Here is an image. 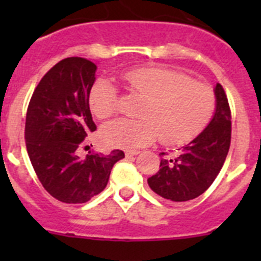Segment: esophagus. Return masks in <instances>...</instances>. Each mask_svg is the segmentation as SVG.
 <instances>
[{
	"mask_svg": "<svg viewBox=\"0 0 261 261\" xmlns=\"http://www.w3.org/2000/svg\"><path fill=\"white\" fill-rule=\"evenodd\" d=\"M137 154H140V150H126L125 151L126 156H135V155H137Z\"/></svg>",
	"mask_w": 261,
	"mask_h": 261,
	"instance_id": "obj_1",
	"label": "esophagus"
}]
</instances>
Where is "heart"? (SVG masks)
Listing matches in <instances>:
<instances>
[{"label":"heart","mask_w":261,"mask_h":261,"mask_svg":"<svg viewBox=\"0 0 261 261\" xmlns=\"http://www.w3.org/2000/svg\"><path fill=\"white\" fill-rule=\"evenodd\" d=\"M123 80L130 93L144 99L141 119H120L103 126L102 140L110 146H145L158 136L166 145H183L199 136L213 117V90L180 71L159 66L136 68L126 71ZM89 103L98 119H108L116 112V90L107 81H98Z\"/></svg>","instance_id":"b5f03b06"}]
</instances>
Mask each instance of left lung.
Instances as JSON below:
<instances>
[{
	"mask_svg": "<svg viewBox=\"0 0 261 261\" xmlns=\"http://www.w3.org/2000/svg\"><path fill=\"white\" fill-rule=\"evenodd\" d=\"M216 110L206 128L179 154L162 158L159 171L147 179L151 191L163 199L181 202L208 190L221 171L231 140V115L222 86L214 87Z\"/></svg>",
	"mask_w": 261,
	"mask_h": 261,
	"instance_id": "1",
	"label": "left lung"
}]
</instances>
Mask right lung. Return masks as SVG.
Returning a JSON list of instances; mask_svg holds the SVG:
<instances>
[{"label":"right lung","instance_id":"1","mask_svg":"<svg viewBox=\"0 0 261 261\" xmlns=\"http://www.w3.org/2000/svg\"><path fill=\"white\" fill-rule=\"evenodd\" d=\"M96 65L82 57H68L41 78L30 100L26 116L27 153L39 180L55 199L82 204L102 192L121 150L108 155L81 158L78 147L96 125L89 96Z\"/></svg>","mask_w":261,"mask_h":261}]
</instances>
